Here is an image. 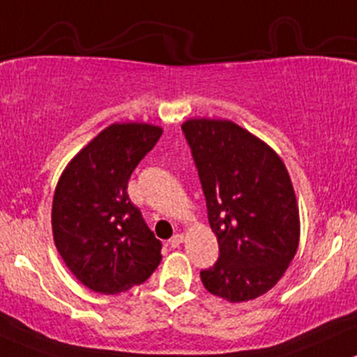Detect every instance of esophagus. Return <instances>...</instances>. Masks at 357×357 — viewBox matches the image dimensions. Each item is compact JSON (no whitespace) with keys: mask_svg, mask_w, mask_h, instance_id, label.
<instances>
[{"mask_svg":"<svg viewBox=\"0 0 357 357\" xmlns=\"http://www.w3.org/2000/svg\"><path fill=\"white\" fill-rule=\"evenodd\" d=\"M183 241H185V236H183V234H176V236L171 237L169 245L171 248H178V245L183 244Z\"/></svg>","mask_w":357,"mask_h":357,"instance_id":"34e87169","label":"esophagus"}]
</instances>
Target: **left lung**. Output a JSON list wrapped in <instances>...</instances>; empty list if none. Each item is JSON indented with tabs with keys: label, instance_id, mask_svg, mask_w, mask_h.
<instances>
[{
	"label": "left lung",
	"instance_id": "left-lung-1",
	"mask_svg": "<svg viewBox=\"0 0 357 357\" xmlns=\"http://www.w3.org/2000/svg\"><path fill=\"white\" fill-rule=\"evenodd\" d=\"M197 164L218 261L199 273L211 295L241 303L281 280L300 242L288 169L271 147L230 120L181 125Z\"/></svg>",
	"mask_w": 357,
	"mask_h": 357
}]
</instances>
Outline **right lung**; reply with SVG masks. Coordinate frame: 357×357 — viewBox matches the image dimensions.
Returning a JSON list of instances; mask_svg holds the SVG:
<instances>
[{
  "label": "right lung",
  "instance_id": "1",
  "mask_svg": "<svg viewBox=\"0 0 357 357\" xmlns=\"http://www.w3.org/2000/svg\"><path fill=\"white\" fill-rule=\"evenodd\" d=\"M162 135L158 125L112 123L62 171L52 234L69 271L103 295L127 291L155 271L160 241L127 193L137 164Z\"/></svg>",
  "mask_w": 357,
  "mask_h": 357
}]
</instances>
